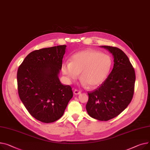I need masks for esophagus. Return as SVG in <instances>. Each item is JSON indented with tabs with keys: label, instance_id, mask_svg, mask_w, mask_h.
Here are the masks:
<instances>
[{
	"label": "esophagus",
	"instance_id": "34e87169",
	"mask_svg": "<svg viewBox=\"0 0 150 150\" xmlns=\"http://www.w3.org/2000/svg\"><path fill=\"white\" fill-rule=\"evenodd\" d=\"M81 91H79V90H74V94H76V95L80 94H81Z\"/></svg>",
	"mask_w": 150,
	"mask_h": 150
}]
</instances>
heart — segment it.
I'll return each mask as SVG.
<instances>
[{"label": "heart", "instance_id": "heart-1", "mask_svg": "<svg viewBox=\"0 0 150 150\" xmlns=\"http://www.w3.org/2000/svg\"><path fill=\"white\" fill-rule=\"evenodd\" d=\"M70 62L62 64L61 71L67 81L72 83L81 73L83 85L93 88L102 84L110 74L112 66V59L107 54L93 50H83L73 54Z\"/></svg>", "mask_w": 150, "mask_h": 150}]
</instances>
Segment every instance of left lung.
Wrapping results in <instances>:
<instances>
[{
	"label": "left lung",
	"instance_id": "8db88e82",
	"mask_svg": "<svg viewBox=\"0 0 150 150\" xmlns=\"http://www.w3.org/2000/svg\"><path fill=\"white\" fill-rule=\"evenodd\" d=\"M106 48L114 57L111 72L100 86L88 93L86 109L91 117L107 121L117 116L133 99L136 74L128 56L120 49L110 46Z\"/></svg>",
	"mask_w": 150,
	"mask_h": 150
}]
</instances>
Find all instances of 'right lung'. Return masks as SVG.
I'll return each mask as SVG.
<instances>
[{
	"label": "right lung",
	"instance_id": "right-lung-1",
	"mask_svg": "<svg viewBox=\"0 0 150 150\" xmlns=\"http://www.w3.org/2000/svg\"><path fill=\"white\" fill-rule=\"evenodd\" d=\"M66 47L64 45L35 50L17 70L19 98L31 115L43 123L60 119L73 98L71 87L62 84L58 77Z\"/></svg>",
	"mask_w": 150,
	"mask_h": 150
}]
</instances>
